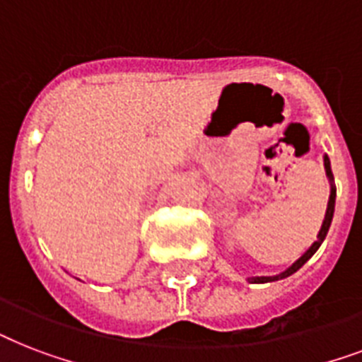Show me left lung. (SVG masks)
<instances>
[{
    "label": "left lung",
    "instance_id": "8db88e82",
    "mask_svg": "<svg viewBox=\"0 0 362 362\" xmlns=\"http://www.w3.org/2000/svg\"><path fill=\"white\" fill-rule=\"evenodd\" d=\"M323 165H325V175L327 178H329V184H331V195H329V203H327V212H325V218H323V223H321V229L320 233H317V238H315V242L312 244V246L306 250V252L300 255V257L295 261V263L291 264V267H287L284 272H280V274L276 276H252V278H247V281L250 284H269V281H278V280H284V278H287V276L295 274L300 267H303L306 261H308L312 255H314L317 250H320V246L323 244V240H325L327 233H329V227H331L332 223V216H334V203H337V186H334V176H332V170H331V161H329V158L327 156H323Z\"/></svg>",
    "mask_w": 362,
    "mask_h": 362
}]
</instances>
